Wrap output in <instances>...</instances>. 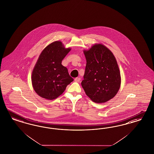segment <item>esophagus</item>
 <instances>
[{
	"instance_id": "obj_1",
	"label": "esophagus",
	"mask_w": 154,
	"mask_h": 154,
	"mask_svg": "<svg viewBox=\"0 0 154 154\" xmlns=\"http://www.w3.org/2000/svg\"><path fill=\"white\" fill-rule=\"evenodd\" d=\"M80 80H81V79H80V77H76V78L74 79V81H75V82H79Z\"/></svg>"
}]
</instances>
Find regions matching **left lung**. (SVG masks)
<instances>
[{
  "label": "left lung",
  "instance_id": "left-lung-1",
  "mask_svg": "<svg viewBox=\"0 0 154 154\" xmlns=\"http://www.w3.org/2000/svg\"><path fill=\"white\" fill-rule=\"evenodd\" d=\"M86 60L81 85L91 101L101 103L111 100L121 86V74L116 59L105 45L97 44L84 50Z\"/></svg>",
  "mask_w": 154,
  "mask_h": 154
}]
</instances>
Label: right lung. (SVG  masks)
Wrapping results in <instances>:
<instances>
[{
  "label": "right lung",
  "mask_w": 154,
  "mask_h": 154,
  "mask_svg": "<svg viewBox=\"0 0 154 154\" xmlns=\"http://www.w3.org/2000/svg\"><path fill=\"white\" fill-rule=\"evenodd\" d=\"M70 50L56 41L42 51L32 73V86L38 96L49 100L56 99L73 81L67 68L61 64Z\"/></svg>",
  "instance_id": "add662e5"
}]
</instances>
